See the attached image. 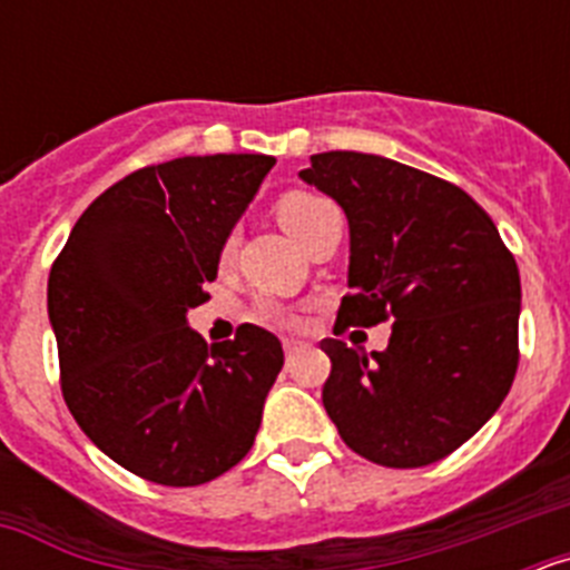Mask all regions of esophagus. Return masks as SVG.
<instances>
[{
  "label": "esophagus",
  "instance_id": "obj_1",
  "mask_svg": "<svg viewBox=\"0 0 570 570\" xmlns=\"http://www.w3.org/2000/svg\"><path fill=\"white\" fill-rule=\"evenodd\" d=\"M282 347H285V356H294V354H299L302 347H305V342L294 340V336H285V340H282Z\"/></svg>",
  "mask_w": 570,
  "mask_h": 570
}]
</instances>
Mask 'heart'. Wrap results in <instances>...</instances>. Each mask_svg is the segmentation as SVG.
Masks as SVG:
<instances>
[{
	"label": "heart",
	"mask_w": 570,
	"mask_h": 570,
	"mask_svg": "<svg viewBox=\"0 0 570 570\" xmlns=\"http://www.w3.org/2000/svg\"><path fill=\"white\" fill-rule=\"evenodd\" d=\"M328 210H334V205L328 203V199H322V196L316 194H302V190H294V194L282 196L279 205H276V216H279L282 228L288 230L291 236H294L296 242H305V236L314 230V225L320 223L322 216L328 214ZM230 254H234V236L230 239H225L223 250H219V259L228 262ZM262 314L268 316V320H276V322H291V316L285 314L282 308H274V305H268V308L262 311Z\"/></svg>",
	"instance_id": "heart-1"
}]
</instances>
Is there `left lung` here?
Here are the masks:
<instances>
[{"instance_id": "1", "label": "left lung", "mask_w": 570, "mask_h": 570, "mask_svg": "<svg viewBox=\"0 0 570 570\" xmlns=\"http://www.w3.org/2000/svg\"><path fill=\"white\" fill-rule=\"evenodd\" d=\"M302 183L347 216L340 325L394 320L385 351L322 340V405L351 451L422 468L471 440L517 374L520 271L491 216L456 185L356 150L314 154Z\"/></svg>"}]
</instances>
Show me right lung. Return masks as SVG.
<instances>
[{
    "label": "right lung",
    "mask_w": 570,
    "mask_h": 570,
    "mask_svg": "<svg viewBox=\"0 0 570 570\" xmlns=\"http://www.w3.org/2000/svg\"><path fill=\"white\" fill-rule=\"evenodd\" d=\"M274 163L214 154L136 170L88 205L50 268L65 402L136 476L203 485L254 445L282 342L239 325L236 340L208 345L188 311L208 299L219 250Z\"/></svg>",
    "instance_id": "add662e5"
}]
</instances>
